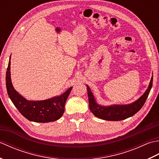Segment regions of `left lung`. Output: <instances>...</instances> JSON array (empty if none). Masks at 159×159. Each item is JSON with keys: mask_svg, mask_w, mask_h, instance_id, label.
I'll list each match as a JSON object with an SVG mask.
<instances>
[{"mask_svg": "<svg viewBox=\"0 0 159 159\" xmlns=\"http://www.w3.org/2000/svg\"><path fill=\"white\" fill-rule=\"evenodd\" d=\"M152 82L153 76L152 77L150 85L148 86L146 92L133 103L126 104V105H112L109 107H104L98 104L94 99L93 93L91 92L89 87L87 85L89 109L94 116L104 120L120 121L126 119V118L134 116L142 108L146 102L148 95H149L152 87Z\"/></svg>", "mask_w": 159, "mask_h": 159, "instance_id": "1", "label": "left lung"}]
</instances>
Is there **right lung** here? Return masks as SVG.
I'll return each instance as SVG.
<instances>
[{
  "instance_id": "1",
  "label": "right lung",
  "mask_w": 159,
  "mask_h": 159,
  "mask_svg": "<svg viewBox=\"0 0 159 159\" xmlns=\"http://www.w3.org/2000/svg\"><path fill=\"white\" fill-rule=\"evenodd\" d=\"M10 64L9 61L6 73V87L8 96L15 107L26 119L35 122L54 121L63 116L65 104L72 87L59 96L46 100L29 101L26 100L16 92L12 85L10 76Z\"/></svg>"
}]
</instances>
